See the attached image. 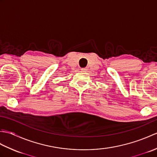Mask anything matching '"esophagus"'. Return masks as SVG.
Instances as JSON below:
<instances>
[{
	"label": "esophagus",
	"instance_id": "obj_1",
	"mask_svg": "<svg viewBox=\"0 0 157 157\" xmlns=\"http://www.w3.org/2000/svg\"><path fill=\"white\" fill-rule=\"evenodd\" d=\"M81 70H82V71H86L88 70V69L86 68V67H85V68H82Z\"/></svg>",
	"mask_w": 157,
	"mask_h": 157
}]
</instances>
